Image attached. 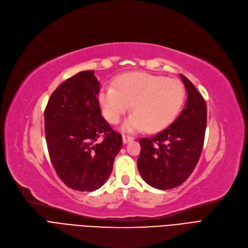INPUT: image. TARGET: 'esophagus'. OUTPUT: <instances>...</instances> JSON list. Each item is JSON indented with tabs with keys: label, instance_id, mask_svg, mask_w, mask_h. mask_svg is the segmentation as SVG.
<instances>
[{
	"label": "esophagus",
	"instance_id": "34e87169",
	"mask_svg": "<svg viewBox=\"0 0 248 248\" xmlns=\"http://www.w3.org/2000/svg\"><path fill=\"white\" fill-rule=\"evenodd\" d=\"M134 137L132 136H129V135H123V143L126 144L128 142H130V141H133Z\"/></svg>",
	"mask_w": 248,
	"mask_h": 248
}]
</instances>
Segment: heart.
I'll return each instance as SVG.
<instances>
[{"mask_svg": "<svg viewBox=\"0 0 248 248\" xmlns=\"http://www.w3.org/2000/svg\"><path fill=\"white\" fill-rule=\"evenodd\" d=\"M98 99L104 116L112 124L119 123L131 105L133 113L124 122V131L136 132L145 127L157 131L180 112L185 89L178 79L134 73L118 78L114 87L103 88Z\"/></svg>", "mask_w": 248, "mask_h": 248, "instance_id": "1", "label": "heart"}]
</instances>
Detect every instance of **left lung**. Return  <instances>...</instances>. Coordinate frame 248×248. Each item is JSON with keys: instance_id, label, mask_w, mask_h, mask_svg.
Instances as JSON below:
<instances>
[{"instance_id": "left-lung-1", "label": "left lung", "mask_w": 248, "mask_h": 248, "mask_svg": "<svg viewBox=\"0 0 248 248\" xmlns=\"http://www.w3.org/2000/svg\"><path fill=\"white\" fill-rule=\"evenodd\" d=\"M187 98L180 116L150 138H141L138 170L149 186L158 190L182 185L193 172L204 144L207 106L201 93L184 75Z\"/></svg>"}]
</instances>
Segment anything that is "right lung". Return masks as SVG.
<instances>
[{"label":"right lung","instance_id":"add662e5","mask_svg":"<svg viewBox=\"0 0 248 248\" xmlns=\"http://www.w3.org/2000/svg\"><path fill=\"white\" fill-rule=\"evenodd\" d=\"M99 91L95 72L84 70L52 93L44 111L52 166L58 178L79 192H93L106 183L122 147L121 134L102 117Z\"/></svg>","mask_w":248,"mask_h":248}]
</instances>
